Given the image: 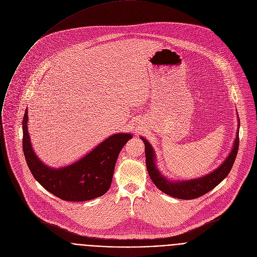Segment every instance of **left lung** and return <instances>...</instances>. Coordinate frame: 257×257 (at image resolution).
<instances>
[{
  "instance_id": "obj_1",
  "label": "left lung",
  "mask_w": 257,
  "mask_h": 257,
  "mask_svg": "<svg viewBox=\"0 0 257 257\" xmlns=\"http://www.w3.org/2000/svg\"><path fill=\"white\" fill-rule=\"evenodd\" d=\"M237 119H238V127L236 130V137L234 139L232 148L229 154L227 155V157L213 171L201 177H197L193 179L172 180L164 176L157 168L156 154L152 145L146 138H144L143 136H140L141 140L145 144L147 171L149 173L151 180L156 185V187L160 189L162 192L172 197H175L178 199H186V200L198 198L206 194L210 190H212L214 187H216L229 174L237 155L238 145H239V126H240L239 117H237Z\"/></svg>"
}]
</instances>
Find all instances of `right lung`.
Masks as SVG:
<instances>
[{"label":"right lung","instance_id":"obj_1","mask_svg":"<svg viewBox=\"0 0 257 257\" xmlns=\"http://www.w3.org/2000/svg\"><path fill=\"white\" fill-rule=\"evenodd\" d=\"M28 108L23 118V150L35 179L50 193L66 201H87L104 195L110 188L115 164L123 146L133 137L116 133L85 156L67 166L53 168L36 155L28 131Z\"/></svg>","mask_w":257,"mask_h":257}]
</instances>
